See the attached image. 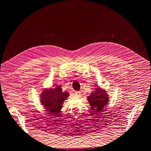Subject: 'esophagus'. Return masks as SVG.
Here are the masks:
<instances>
[{"label":"esophagus","mask_w":151,"mask_h":151,"mask_svg":"<svg viewBox=\"0 0 151 151\" xmlns=\"http://www.w3.org/2000/svg\"><path fill=\"white\" fill-rule=\"evenodd\" d=\"M75 94L76 96H81V92L80 91H76Z\"/></svg>","instance_id":"34e87169"}]
</instances>
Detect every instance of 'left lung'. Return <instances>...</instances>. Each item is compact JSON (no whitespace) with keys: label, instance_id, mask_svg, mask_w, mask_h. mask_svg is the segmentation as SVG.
Instances as JSON below:
<instances>
[{"label":"left lung","instance_id":"obj_1","mask_svg":"<svg viewBox=\"0 0 151 151\" xmlns=\"http://www.w3.org/2000/svg\"><path fill=\"white\" fill-rule=\"evenodd\" d=\"M108 96L106 91L100 88L96 89L88 97V101L91 110L96 112L101 111L108 102Z\"/></svg>","mask_w":151,"mask_h":151}]
</instances>
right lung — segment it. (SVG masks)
Wrapping results in <instances>:
<instances>
[{
    "mask_svg": "<svg viewBox=\"0 0 151 151\" xmlns=\"http://www.w3.org/2000/svg\"><path fill=\"white\" fill-rule=\"evenodd\" d=\"M68 92H63L60 86L46 89L41 95V102L51 114H57L61 110L64 101L68 96Z\"/></svg>",
    "mask_w": 151,
    "mask_h": 151,
    "instance_id": "obj_1",
    "label": "right lung"
}]
</instances>
